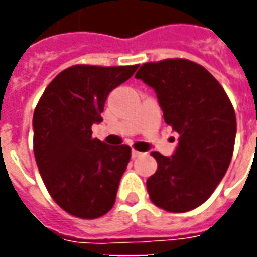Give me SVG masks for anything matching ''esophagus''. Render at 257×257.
Listing matches in <instances>:
<instances>
[{"label": "esophagus", "instance_id": "34e87169", "mask_svg": "<svg viewBox=\"0 0 257 257\" xmlns=\"http://www.w3.org/2000/svg\"><path fill=\"white\" fill-rule=\"evenodd\" d=\"M142 156V153L140 151H136V150H132V158H138V157Z\"/></svg>", "mask_w": 257, "mask_h": 257}]
</instances>
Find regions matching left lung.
Instances as JSON below:
<instances>
[{"label":"left lung","mask_w":257,"mask_h":257,"mask_svg":"<svg viewBox=\"0 0 257 257\" xmlns=\"http://www.w3.org/2000/svg\"><path fill=\"white\" fill-rule=\"evenodd\" d=\"M135 78L157 93L164 119L179 134L172 157L153 151L157 172L147 179L153 204L182 213L202 205L226 175L237 134L235 112L212 74L186 59L145 63Z\"/></svg>","instance_id":"8db88e82"}]
</instances>
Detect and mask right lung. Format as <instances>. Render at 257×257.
<instances>
[{"label":"right lung","mask_w":257,"mask_h":257,"mask_svg":"<svg viewBox=\"0 0 257 257\" xmlns=\"http://www.w3.org/2000/svg\"><path fill=\"white\" fill-rule=\"evenodd\" d=\"M138 66L99 67L78 64L58 74L33 115L34 156L55 202L81 219L106 215L115 202L131 147L110 146L92 136L100 123L107 96Z\"/></svg>","instance_id":"add662e5"}]
</instances>
